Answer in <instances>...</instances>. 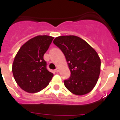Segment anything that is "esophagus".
<instances>
[{"instance_id": "1", "label": "esophagus", "mask_w": 120, "mask_h": 120, "mask_svg": "<svg viewBox=\"0 0 120 120\" xmlns=\"http://www.w3.org/2000/svg\"><path fill=\"white\" fill-rule=\"evenodd\" d=\"M55 71H56V72H58V71H59V68H56V69L55 70Z\"/></svg>"}]
</instances>
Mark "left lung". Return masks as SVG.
Returning <instances> with one entry per match:
<instances>
[{
  "instance_id": "obj_1",
  "label": "left lung",
  "mask_w": 120,
  "mask_h": 120,
  "mask_svg": "<svg viewBox=\"0 0 120 120\" xmlns=\"http://www.w3.org/2000/svg\"><path fill=\"white\" fill-rule=\"evenodd\" d=\"M53 43L64 53L71 72L64 80L73 94H87L95 87L100 73L101 60L97 52L82 38L75 35L56 37Z\"/></svg>"
}]
</instances>
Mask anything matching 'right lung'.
Masks as SVG:
<instances>
[{
	"label": "right lung",
	"instance_id": "add662e5",
	"mask_svg": "<svg viewBox=\"0 0 120 120\" xmlns=\"http://www.w3.org/2000/svg\"><path fill=\"white\" fill-rule=\"evenodd\" d=\"M53 37L38 35L23 44L18 51L12 65V73L17 83L30 93L45 88L53 74L47 69L43 55L49 49Z\"/></svg>",
	"mask_w": 120,
	"mask_h": 120
}]
</instances>
